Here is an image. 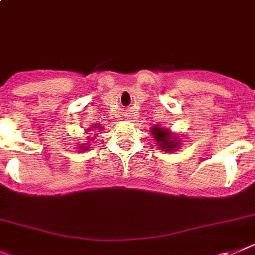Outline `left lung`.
Here are the masks:
<instances>
[{"instance_id": "8db88e82", "label": "left lung", "mask_w": 255, "mask_h": 255, "mask_svg": "<svg viewBox=\"0 0 255 255\" xmlns=\"http://www.w3.org/2000/svg\"><path fill=\"white\" fill-rule=\"evenodd\" d=\"M151 134L155 139L156 144L159 146V150L165 151V152H176L181 147V139L182 136L178 134H173L169 129H165L161 125H153L151 128Z\"/></svg>"}]
</instances>
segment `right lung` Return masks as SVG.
Instances as JSON below:
<instances>
[{"mask_svg": "<svg viewBox=\"0 0 255 255\" xmlns=\"http://www.w3.org/2000/svg\"><path fill=\"white\" fill-rule=\"evenodd\" d=\"M96 131H102V125H99V124H95V125L90 126L88 129L85 130L86 132V136L85 138H87V140H86L85 143H82L81 146H78L77 147V150L78 151H82V152H85V151L90 150V147H88V144L92 142V140H95L94 136L95 135H98V132ZM87 135H91V137H87Z\"/></svg>", "mask_w": 255, "mask_h": 255, "instance_id": "1", "label": "right lung"}]
</instances>
